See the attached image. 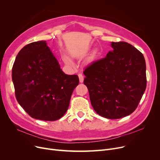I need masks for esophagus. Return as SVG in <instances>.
<instances>
[{"label": "esophagus", "instance_id": "esophagus-1", "mask_svg": "<svg viewBox=\"0 0 160 160\" xmlns=\"http://www.w3.org/2000/svg\"><path fill=\"white\" fill-rule=\"evenodd\" d=\"M78 77H79L80 82L82 83L83 82V78H84V77H83V76L82 74H78Z\"/></svg>", "mask_w": 160, "mask_h": 160}]
</instances>
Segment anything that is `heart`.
<instances>
[{
	"instance_id": "obj_1",
	"label": "heart",
	"mask_w": 160,
	"mask_h": 160,
	"mask_svg": "<svg viewBox=\"0 0 160 160\" xmlns=\"http://www.w3.org/2000/svg\"><path fill=\"white\" fill-rule=\"evenodd\" d=\"M63 60L64 62L66 64L69 65H72V62H71V60H70V59L68 57H67L66 56H63Z\"/></svg>"
}]
</instances>
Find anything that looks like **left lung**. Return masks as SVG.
<instances>
[{
  "mask_svg": "<svg viewBox=\"0 0 160 160\" xmlns=\"http://www.w3.org/2000/svg\"><path fill=\"white\" fill-rule=\"evenodd\" d=\"M106 58L85 69L94 110L105 118L128 116L138 106L146 89V63L139 50L127 42H112Z\"/></svg>",
  "mask_w": 160,
  "mask_h": 160,
  "instance_id": "8db88e82",
  "label": "left lung"
}]
</instances>
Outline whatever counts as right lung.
I'll return each mask as SVG.
<instances>
[{
    "label": "right lung",
    "instance_id": "add662e5",
    "mask_svg": "<svg viewBox=\"0 0 160 160\" xmlns=\"http://www.w3.org/2000/svg\"><path fill=\"white\" fill-rule=\"evenodd\" d=\"M12 76L20 106L32 118L42 121L63 117L79 83L77 75L63 72L46 41L33 42L20 50Z\"/></svg>",
    "mask_w": 160,
    "mask_h": 160
}]
</instances>
